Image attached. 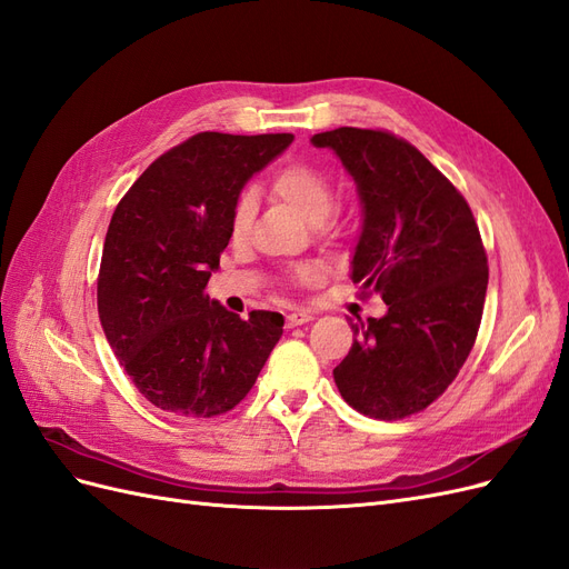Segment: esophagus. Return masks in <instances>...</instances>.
Instances as JSON below:
<instances>
[{
    "label": "esophagus",
    "mask_w": 569,
    "mask_h": 569,
    "mask_svg": "<svg viewBox=\"0 0 569 569\" xmlns=\"http://www.w3.org/2000/svg\"><path fill=\"white\" fill-rule=\"evenodd\" d=\"M308 320H313V313L311 311H291V313H287V327H297V325H303V322H308Z\"/></svg>",
    "instance_id": "esophagus-1"
}]
</instances>
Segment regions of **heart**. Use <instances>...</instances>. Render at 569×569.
Returning a JSON list of instances; mask_svg holds the SVG:
<instances>
[{
  "mask_svg": "<svg viewBox=\"0 0 569 569\" xmlns=\"http://www.w3.org/2000/svg\"><path fill=\"white\" fill-rule=\"evenodd\" d=\"M270 187L274 194L284 199L289 206H295V209L308 222H316V226L330 216L332 206H335V187H332L330 178H327L316 166L289 163L274 173ZM253 211H256V199L251 192H244L237 199L232 218H230L232 239L247 237V232L251 228V220H253ZM295 278L306 282L308 278H311V270L299 268L295 272Z\"/></svg>",
  "mask_w": 569,
  "mask_h": 569,
  "instance_id": "heart-1",
  "label": "heart"
}]
</instances>
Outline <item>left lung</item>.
Listing matches in <instances>:
<instances>
[{
	"instance_id": "1",
	"label": "left lung",
	"mask_w": 569,
	"mask_h": 569,
	"mask_svg": "<svg viewBox=\"0 0 569 569\" xmlns=\"http://www.w3.org/2000/svg\"><path fill=\"white\" fill-rule=\"evenodd\" d=\"M356 182L363 228L351 280L387 303L382 318L351 322L339 393L377 420L425 410L468 360L485 311L487 253L468 201L401 137L337 128L313 134Z\"/></svg>"
}]
</instances>
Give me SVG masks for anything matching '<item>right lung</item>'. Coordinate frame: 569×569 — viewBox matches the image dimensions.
I'll list each match as a JSON object with an SVG mask.
<instances>
[{"mask_svg": "<svg viewBox=\"0 0 569 569\" xmlns=\"http://www.w3.org/2000/svg\"><path fill=\"white\" fill-rule=\"evenodd\" d=\"M291 140L199 132L153 161L116 206L97 280L99 320L134 387L166 412L232 410L282 337L280 313L242 320L203 289L232 237L239 192Z\"/></svg>", "mask_w": 569, "mask_h": 569, "instance_id": "right-lung-1", "label": "right lung"}]
</instances>
